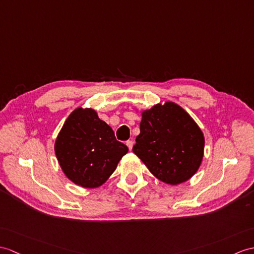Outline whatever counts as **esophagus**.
Segmentation results:
<instances>
[{"mask_svg":"<svg viewBox=\"0 0 254 254\" xmlns=\"http://www.w3.org/2000/svg\"><path fill=\"white\" fill-rule=\"evenodd\" d=\"M127 148L129 150H132V148H133V141L132 140H127Z\"/></svg>","mask_w":254,"mask_h":254,"instance_id":"obj_1","label":"esophagus"}]
</instances>
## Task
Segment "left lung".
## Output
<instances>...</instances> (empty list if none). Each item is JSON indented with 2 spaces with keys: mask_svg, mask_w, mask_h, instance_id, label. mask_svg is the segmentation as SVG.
<instances>
[{
  "mask_svg": "<svg viewBox=\"0 0 254 254\" xmlns=\"http://www.w3.org/2000/svg\"><path fill=\"white\" fill-rule=\"evenodd\" d=\"M140 116L134 154L168 185L190 180L201 166L204 152V135L196 121L173 102L156 104L141 110Z\"/></svg>",
  "mask_w": 254,
  "mask_h": 254,
  "instance_id": "obj_1",
  "label": "left lung"
}]
</instances>
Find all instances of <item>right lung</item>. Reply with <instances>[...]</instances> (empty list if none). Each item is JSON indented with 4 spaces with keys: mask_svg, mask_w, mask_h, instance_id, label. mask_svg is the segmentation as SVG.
<instances>
[{
    "mask_svg": "<svg viewBox=\"0 0 254 254\" xmlns=\"http://www.w3.org/2000/svg\"><path fill=\"white\" fill-rule=\"evenodd\" d=\"M67 179L84 188H97L115 172L128 148L116 139L93 108H75L64 121L54 144Z\"/></svg>",
    "mask_w": 254,
    "mask_h": 254,
    "instance_id": "obj_1",
    "label": "right lung"
}]
</instances>
